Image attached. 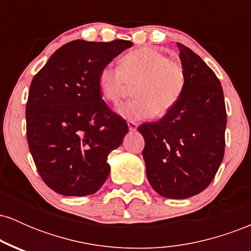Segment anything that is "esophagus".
<instances>
[{
    "mask_svg": "<svg viewBox=\"0 0 251 251\" xmlns=\"http://www.w3.org/2000/svg\"><path fill=\"white\" fill-rule=\"evenodd\" d=\"M127 126H128V129L131 132H134L137 131V127H138V124L134 123V122H128L127 123Z\"/></svg>",
    "mask_w": 251,
    "mask_h": 251,
    "instance_id": "1",
    "label": "esophagus"
}]
</instances>
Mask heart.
<instances>
[{"label":"heart","instance_id":"1","mask_svg":"<svg viewBox=\"0 0 251 251\" xmlns=\"http://www.w3.org/2000/svg\"><path fill=\"white\" fill-rule=\"evenodd\" d=\"M186 81L180 61L149 46L124 55L120 66H103L98 75L100 93L109 102L118 103L134 86V99L117 108L131 122L168 114L180 100Z\"/></svg>","mask_w":251,"mask_h":251}]
</instances>
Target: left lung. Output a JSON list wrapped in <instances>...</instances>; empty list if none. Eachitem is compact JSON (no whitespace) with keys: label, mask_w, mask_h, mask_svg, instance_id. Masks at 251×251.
Instances as JSON below:
<instances>
[{"label":"left lung","mask_w":251,"mask_h":251,"mask_svg":"<svg viewBox=\"0 0 251 251\" xmlns=\"http://www.w3.org/2000/svg\"><path fill=\"white\" fill-rule=\"evenodd\" d=\"M186 87L162 119L138 127L145 139L143 157L157 194L185 200L205 190L224 157L226 112L214 71L186 46L177 43Z\"/></svg>","instance_id":"left-lung-1"}]
</instances>
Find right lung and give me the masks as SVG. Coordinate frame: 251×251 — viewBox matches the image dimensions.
Listing matches in <instances>:
<instances>
[{"mask_svg":"<svg viewBox=\"0 0 251 251\" xmlns=\"http://www.w3.org/2000/svg\"><path fill=\"white\" fill-rule=\"evenodd\" d=\"M132 45L74 40L34 76L25 106L28 145L42 180L57 194L93 195L107 179L109 152L128 127L101 99L98 75Z\"/></svg>","mask_w":251,"mask_h":251,"instance_id":"add662e5","label":"right lung"}]
</instances>
